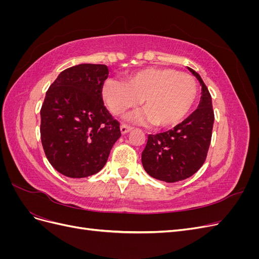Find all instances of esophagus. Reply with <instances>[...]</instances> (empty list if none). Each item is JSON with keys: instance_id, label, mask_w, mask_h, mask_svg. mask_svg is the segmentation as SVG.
Here are the masks:
<instances>
[{"instance_id": "esophagus-1", "label": "esophagus", "mask_w": 259, "mask_h": 259, "mask_svg": "<svg viewBox=\"0 0 259 259\" xmlns=\"http://www.w3.org/2000/svg\"><path fill=\"white\" fill-rule=\"evenodd\" d=\"M120 130H121V133L122 134L124 135V134H127V133H130L131 131H132V127L131 126H127V125H121V127H120Z\"/></svg>"}]
</instances>
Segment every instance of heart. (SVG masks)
I'll list each match as a JSON object with an SVG mask.
<instances>
[{"label": "heart", "mask_w": 259, "mask_h": 259, "mask_svg": "<svg viewBox=\"0 0 259 259\" xmlns=\"http://www.w3.org/2000/svg\"><path fill=\"white\" fill-rule=\"evenodd\" d=\"M100 94L114 115H122L135 108L142 99L145 109L127 115V121L171 127L190 112L198 96V85L193 76L186 72L150 67L127 74L124 82L106 80Z\"/></svg>", "instance_id": "heart-1"}]
</instances>
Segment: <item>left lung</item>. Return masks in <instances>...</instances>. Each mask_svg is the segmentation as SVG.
Returning <instances> with one entry per match:
<instances>
[{
  "label": "left lung",
  "mask_w": 259,
  "mask_h": 259,
  "mask_svg": "<svg viewBox=\"0 0 259 259\" xmlns=\"http://www.w3.org/2000/svg\"><path fill=\"white\" fill-rule=\"evenodd\" d=\"M187 68L201 85L198 109L173 130L149 135L142 153L147 174L165 183L180 182L197 173L206 159L213 132L210 94L200 74Z\"/></svg>",
  "instance_id": "left-lung-1"
}]
</instances>
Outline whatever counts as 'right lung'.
Here are the masks:
<instances>
[{
    "mask_svg": "<svg viewBox=\"0 0 259 259\" xmlns=\"http://www.w3.org/2000/svg\"><path fill=\"white\" fill-rule=\"evenodd\" d=\"M105 65L81 64L60 72L41 109V140L46 158L60 174L84 178L106 165L121 137L101 98L108 77Z\"/></svg>",
    "mask_w": 259,
    "mask_h": 259,
    "instance_id": "obj_1",
    "label": "right lung"
}]
</instances>
